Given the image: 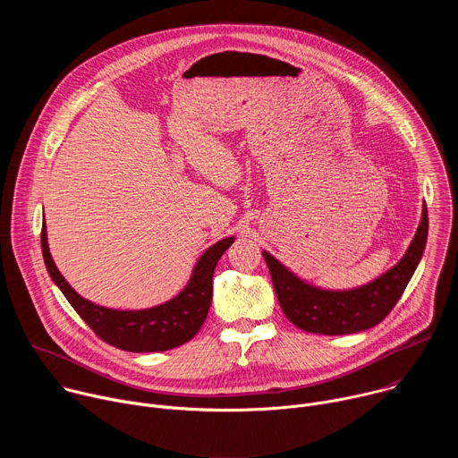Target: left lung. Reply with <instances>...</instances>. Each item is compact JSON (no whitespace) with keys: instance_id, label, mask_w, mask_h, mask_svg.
Here are the masks:
<instances>
[{"instance_id":"1","label":"left lung","mask_w":458,"mask_h":458,"mask_svg":"<svg viewBox=\"0 0 458 458\" xmlns=\"http://www.w3.org/2000/svg\"><path fill=\"white\" fill-rule=\"evenodd\" d=\"M428 241V208L411 244L399 263L368 284L352 290H326L306 283L286 268L267 250L263 257L268 265L279 304L299 330L320 335H346L373 328L394 310L413 277Z\"/></svg>"}]
</instances>
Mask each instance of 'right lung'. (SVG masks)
<instances>
[{
	"label": "right lung",
	"instance_id": "obj_1",
	"mask_svg": "<svg viewBox=\"0 0 458 458\" xmlns=\"http://www.w3.org/2000/svg\"><path fill=\"white\" fill-rule=\"evenodd\" d=\"M235 237L212 244L195 263L186 286L170 301L145 310H112L83 299L57 270L48 250L47 226L41 228L45 267L55 286L78 315L105 343L134 353L166 352L188 343L201 330L212 304V277L221 255Z\"/></svg>",
	"mask_w": 458,
	"mask_h": 458
}]
</instances>
